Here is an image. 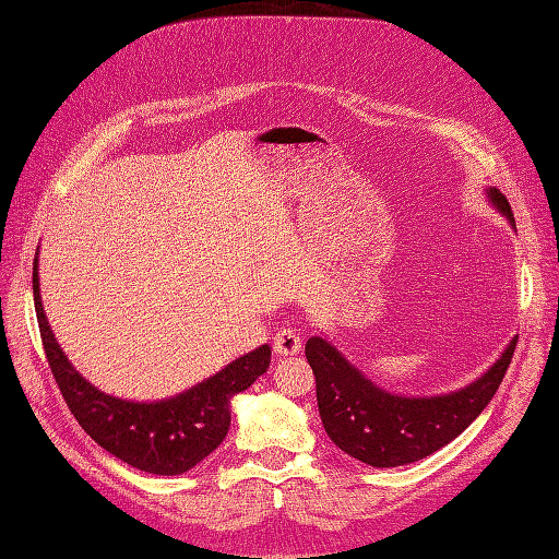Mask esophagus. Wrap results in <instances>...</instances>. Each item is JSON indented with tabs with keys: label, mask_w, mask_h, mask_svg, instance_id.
<instances>
[{
	"label": "esophagus",
	"mask_w": 559,
	"mask_h": 559,
	"mask_svg": "<svg viewBox=\"0 0 559 559\" xmlns=\"http://www.w3.org/2000/svg\"><path fill=\"white\" fill-rule=\"evenodd\" d=\"M300 345H302L300 333L292 326L280 329L273 337V349H275L277 357H294V354L300 352Z\"/></svg>",
	"instance_id": "esophagus-1"
}]
</instances>
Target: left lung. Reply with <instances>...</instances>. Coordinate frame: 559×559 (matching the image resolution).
<instances>
[{"label":"left lung","instance_id":"left-lung-1","mask_svg":"<svg viewBox=\"0 0 559 559\" xmlns=\"http://www.w3.org/2000/svg\"><path fill=\"white\" fill-rule=\"evenodd\" d=\"M489 198L515 226L506 195L489 189ZM515 345L518 337L476 382L431 399L386 394L317 335L308 341L306 357L317 380L319 415L331 441L354 460L389 468L425 460L454 441L497 394Z\"/></svg>","mask_w":559,"mask_h":559}]
</instances>
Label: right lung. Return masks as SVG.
<instances>
[{
    "label": "right lung",
    "mask_w": 559,
    "mask_h": 559,
    "mask_svg": "<svg viewBox=\"0 0 559 559\" xmlns=\"http://www.w3.org/2000/svg\"><path fill=\"white\" fill-rule=\"evenodd\" d=\"M32 292L46 361L67 408L99 448L156 476H179L214 452L230 427V399L257 382L270 366V347L261 345L175 399L156 403L116 399L83 380L62 354L41 308L37 259Z\"/></svg>",
    "instance_id": "add662e5"
}]
</instances>
